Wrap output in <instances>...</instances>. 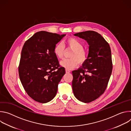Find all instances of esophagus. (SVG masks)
I'll return each instance as SVG.
<instances>
[{"label":"esophagus","instance_id":"esophagus-1","mask_svg":"<svg viewBox=\"0 0 131 131\" xmlns=\"http://www.w3.org/2000/svg\"><path fill=\"white\" fill-rule=\"evenodd\" d=\"M70 72V71L69 69H66V73H69Z\"/></svg>","mask_w":131,"mask_h":131}]
</instances>
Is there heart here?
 <instances>
[{"instance_id": "heart-1", "label": "heart", "mask_w": 131, "mask_h": 131, "mask_svg": "<svg viewBox=\"0 0 131 131\" xmlns=\"http://www.w3.org/2000/svg\"><path fill=\"white\" fill-rule=\"evenodd\" d=\"M67 48L72 50L70 55V59H65L61 62V65L67 69H72L76 67L79 64H82L86 60V51L82 48V43L77 39L70 37L66 41ZM65 47L62 43L55 46L54 53L57 57L63 59L64 58Z\"/></svg>"}]
</instances>
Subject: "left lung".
I'll return each instance as SVG.
<instances>
[{"label":"left lung","instance_id":"8db88e82","mask_svg":"<svg viewBox=\"0 0 131 131\" xmlns=\"http://www.w3.org/2000/svg\"><path fill=\"white\" fill-rule=\"evenodd\" d=\"M89 44L85 62L72 71L73 94L79 101L90 103L104 93L113 70L111 52L108 43L98 32L88 30L74 34Z\"/></svg>","mask_w":131,"mask_h":131}]
</instances>
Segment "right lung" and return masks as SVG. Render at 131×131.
<instances>
[{
    "mask_svg": "<svg viewBox=\"0 0 131 131\" xmlns=\"http://www.w3.org/2000/svg\"><path fill=\"white\" fill-rule=\"evenodd\" d=\"M65 35L40 31L35 33L23 47L19 77L27 94L36 102L46 103L57 95L65 69L60 66L54 48Z\"/></svg>",
    "mask_w": 131,
    "mask_h": 131,
    "instance_id": "obj_1",
    "label": "right lung"
}]
</instances>
